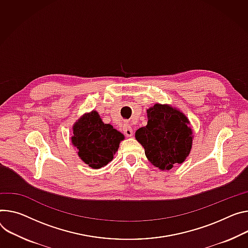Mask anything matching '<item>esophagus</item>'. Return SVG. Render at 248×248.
Returning a JSON list of instances; mask_svg holds the SVG:
<instances>
[{
  "label": "esophagus",
  "mask_w": 248,
  "mask_h": 248,
  "mask_svg": "<svg viewBox=\"0 0 248 248\" xmlns=\"http://www.w3.org/2000/svg\"><path fill=\"white\" fill-rule=\"evenodd\" d=\"M123 130H124V133L125 134V136H126L127 138H131V137H132L133 130H132V128H131V126H130L129 124H124Z\"/></svg>",
  "instance_id": "1"
}]
</instances>
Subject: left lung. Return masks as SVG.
Returning a JSON list of instances; mask_svg holds the SVG:
<instances>
[{
    "label": "left lung",
    "mask_w": 248,
    "mask_h": 248,
    "mask_svg": "<svg viewBox=\"0 0 248 248\" xmlns=\"http://www.w3.org/2000/svg\"><path fill=\"white\" fill-rule=\"evenodd\" d=\"M147 125L136 131V139L150 163L161 170L183 163L193 142L187 117L171 106L155 104L147 109Z\"/></svg>",
    "instance_id": "8db88e82"
}]
</instances>
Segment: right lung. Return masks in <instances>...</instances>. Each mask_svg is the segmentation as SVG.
<instances>
[{
	"instance_id": "obj_1",
	"label": "right lung",
	"mask_w": 248,
	"mask_h": 248,
	"mask_svg": "<svg viewBox=\"0 0 248 248\" xmlns=\"http://www.w3.org/2000/svg\"><path fill=\"white\" fill-rule=\"evenodd\" d=\"M124 134L104 124L96 110L82 116L73 125L72 143L82 161L93 169L107 165L114 158Z\"/></svg>"
}]
</instances>
